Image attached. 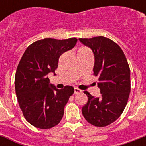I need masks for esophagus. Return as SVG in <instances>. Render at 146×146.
Here are the masks:
<instances>
[{
  "instance_id": "34e87169",
  "label": "esophagus",
  "mask_w": 146,
  "mask_h": 146,
  "mask_svg": "<svg viewBox=\"0 0 146 146\" xmlns=\"http://www.w3.org/2000/svg\"><path fill=\"white\" fill-rule=\"evenodd\" d=\"M80 92H82V90H80L78 88H74V93L75 94H79Z\"/></svg>"
}]
</instances>
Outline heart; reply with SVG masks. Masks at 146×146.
Wrapping results in <instances>:
<instances>
[{"instance_id":"obj_1","label":"heart","mask_w":146,"mask_h":146,"mask_svg":"<svg viewBox=\"0 0 146 146\" xmlns=\"http://www.w3.org/2000/svg\"><path fill=\"white\" fill-rule=\"evenodd\" d=\"M82 49H84V48H81V49H80V50H82Z\"/></svg>"}]
</instances>
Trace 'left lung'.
<instances>
[{
	"instance_id": "obj_1",
	"label": "left lung",
	"mask_w": 146,
	"mask_h": 146,
	"mask_svg": "<svg viewBox=\"0 0 146 146\" xmlns=\"http://www.w3.org/2000/svg\"><path fill=\"white\" fill-rule=\"evenodd\" d=\"M92 49L95 57L94 75L100 97L87 91L88 102L82 107V115L95 127L108 126L119 118L127 105L130 92V70L122 49L112 40L103 36L79 38Z\"/></svg>"
}]
</instances>
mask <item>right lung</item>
<instances>
[{"label":"right lung","mask_w":146,"mask_h":146,"mask_svg":"<svg viewBox=\"0 0 146 146\" xmlns=\"http://www.w3.org/2000/svg\"><path fill=\"white\" fill-rule=\"evenodd\" d=\"M77 38H44L26 48L17 66L15 90L25 119L39 129H50L60 122L64 107L74 92L73 86L58 89L50 84L49 73L55 74L60 56L70 50Z\"/></svg>","instance_id":"right-lung-1"}]
</instances>
